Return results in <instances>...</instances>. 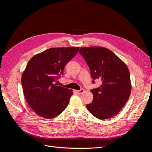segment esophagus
<instances>
[{"instance_id": "esophagus-1", "label": "esophagus", "mask_w": 152, "mask_h": 152, "mask_svg": "<svg viewBox=\"0 0 152 152\" xmlns=\"http://www.w3.org/2000/svg\"><path fill=\"white\" fill-rule=\"evenodd\" d=\"M76 92H77V93H79V94H82V93H83L84 92V89H81L80 90L76 91Z\"/></svg>"}]
</instances>
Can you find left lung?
<instances>
[{
    "mask_svg": "<svg viewBox=\"0 0 152 152\" xmlns=\"http://www.w3.org/2000/svg\"><path fill=\"white\" fill-rule=\"evenodd\" d=\"M79 52L90 68L93 83L97 79L102 83L98 88L91 90L93 100L87 104V110L101 120L116 115L131 94L130 73L127 65L105 48H80Z\"/></svg>",
    "mask_w": 152,
    "mask_h": 152,
    "instance_id": "left-lung-1",
    "label": "left lung"
}]
</instances>
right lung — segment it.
<instances>
[{"label":"right lung","instance_id":"obj_1","mask_svg":"<svg viewBox=\"0 0 152 152\" xmlns=\"http://www.w3.org/2000/svg\"><path fill=\"white\" fill-rule=\"evenodd\" d=\"M79 49L50 48L35 55L27 64L21 77L23 91L30 107L40 117L55 118L67 107L73 91L55 82Z\"/></svg>","mask_w":152,"mask_h":152}]
</instances>
